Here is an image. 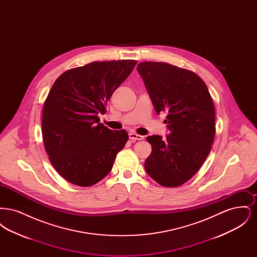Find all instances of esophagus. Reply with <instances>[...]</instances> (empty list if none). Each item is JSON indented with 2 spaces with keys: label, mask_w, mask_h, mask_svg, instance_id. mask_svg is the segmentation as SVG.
Wrapping results in <instances>:
<instances>
[{
  "label": "esophagus",
  "mask_w": 257,
  "mask_h": 257,
  "mask_svg": "<svg viewBox=\"0 0 257 257\" xmlns=\"http://www.w3.org/2000/svg\"><path fill=\"white\" fill-rule=\"evenodd\" d=\"M129 138H130V140H132L133 142L144 140V136L136 134V133H130V134H129Z\"/></svg>",
  "instance_id": "1"
}]
</instances>
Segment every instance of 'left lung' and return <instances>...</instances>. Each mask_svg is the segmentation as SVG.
Segmentation results:
<instances>
[{"instance_id": "8db88e82", "label": "left lung", "mask_w": 257, "mask_h": 257, "mask_svg": "<svg viewBox=\"0 0 257 257\" xmlns=\"http://www.w3.org/2000/svg\"><path fill=\"white\" fill-rule=\"evenodd\" d=\"M156 112L167 113L170 131L147 137L152 151L145 163L149 176L169 188L189 181L214 142L215 107L205 83L191 70L167 62L143 61L137 67Z\"/></svg>"}]
</instances>
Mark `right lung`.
Listing matches in <instances>:
<instances>
[{"mask_svg": "<svg viewBox=\"0 0 257 257\" xmlns=\"http://www.w3.org/2000/svg\"><path fill=\"white\" fill-rule=\"evenodd\" d=\"M137 61H93L56 80L42 111V139L50 162L68 182L89 187L110 172L128 133L99 123L112 92Z\"/></svg>", "mask_w": 257, "mask_h": 257, "instance_id": "right-lung-1", "label": "right lung"}]
</instances>
